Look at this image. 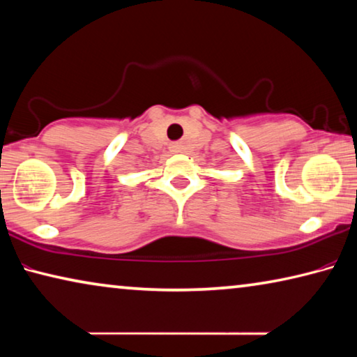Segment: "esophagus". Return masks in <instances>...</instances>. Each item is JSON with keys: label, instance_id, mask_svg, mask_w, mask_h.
Instances as JSON below:
<instances>
[{"label": "esophagus", "instance_id": "1", "mask_svg": "<svg viewBox=\"0 0 357 357\" xmlns=\"http://www.w3.org/2000/svg\"><path fill=\"white\" fill-rule=\"evenodd\" d=\"M172 151H173V153H181V151H183V144L173 143V144H172Z\"/></svg>", "mask_w": 357, "mask_h": 357}]
</instances>
